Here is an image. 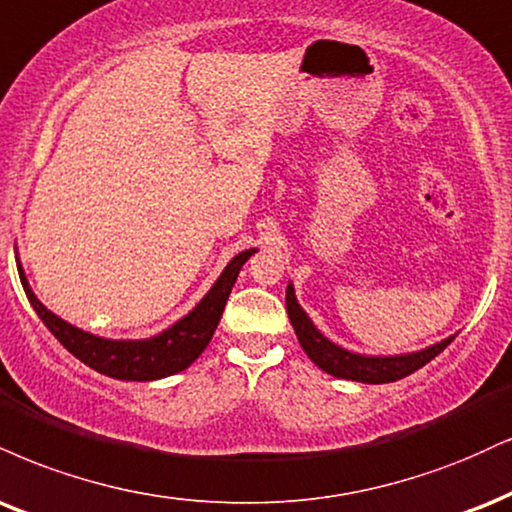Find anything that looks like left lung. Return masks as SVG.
I'll return each mask as SVG.
<instances>
[{
	"label": "left lung",
	"instance_id": "1",
	"mask_svg": "<svg viewBox=\"0 0 512 512\" xmlns=\"http://www.w3.org/2000/svg\"><path fill=\"white\" fill-rule=\"evenodd\" d=\"M286 310L288 319H291L295 336H298L300 346L319 369H324L326 374H334V377L350 379V381H362V384H389V381H398L408 374L417 372V369L427 365L429 360H434L455 336L446 338V341L436 343V346L420 350V353L412 355H398V357H365L348 353V350L334 346L329 338H324L315 329V324L307 319V315L300 310L298 300H295L293 286L286 288Z\"/></svg>",
	"mask_w": 512,
	"mask_h": 512
}]
</instances>
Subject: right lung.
<instances>
[{"instance_id": "1", "label": "right lung", "mask_w": 512, "mask_h": 512, "mask_svg": "<svg viewBox=\"0 0 512 512\" xmlns=\"http://www.w3.org/2000/svg\"><path fill=\"white\" fill-rule=\"evenodd\" d=\"M252 252L255 250H245L233 257L229 267L224 269V274L219 276V281L212 286V291L202 298V303L188 317H183L181 322L171 326L169 331L150 338V341H107V338L85 334V331H80L76 326L66 324L64 319L52 315L35 298L26 276H23L21 264H18V276H21L23 291H26L30 305L38 312V317L45 322V326L52 331L61 346L76 355L80 362H85L95 372L107 374V377L114 379L152 381L181 372V369H186L190 362H195L197 355L207 348V343L212 341L214 329H217L221 319V312H224L226 300H229L233 283L238 279L240 267L248 262Z\"/></svg>"}]
</instances>
